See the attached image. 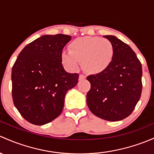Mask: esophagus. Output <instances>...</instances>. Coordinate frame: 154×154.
I'll return each instance as SVG.
<instances>
[{
  "label": "esophagus",
  "mask_w": 154,
  "mask_h": 154,
  "mask_svg": "<svg viewBox=\"0 0 154 154\" xmlns=\"http://www.w3.org/2000/svg\"><path fill=\"white\" fill-rule=\"evenodd\" d=\"M84 79H85V76L83 75V74H80V76H79V80H84Z\"/></svg>",
  "instance_id": "esophagus-1"
}]
</instances>
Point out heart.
I'll use <instances>...</instances> for the list:
<instances>
[{
	"instance_id": "1",
	"label": "heart",
	"mask_w": 154,
	"mask_h": 154,
	"mask_svg": "<svg viewBox=\"0 0 154 154\" xmlns=\"http://www.w3.org/2000/svg\"><path fill=\"white\" fill-rule=\"evenodd\" d=\"M69 51L60 54L61 63L67 70L74 72L81 62L82 68L89 74H100L112 63L114 48L110 40L100 37H81L74 40Z\"/></svg>"
}]
</instances>
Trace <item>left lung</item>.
<instances>
[{
	"instance_id": "left-lung-1",
	"label": "left lung",
	"mask_w": 154,
	"mask_h": 154,
	"mask_svg": "<svg viewBox=\"0 0 154 154\" xmlns=\"http://www.w3.org/2000/svg\"><path fill=\"white\" fill-rule=\"evenodd\" d=\"M103 38L114 46V59L106 71L88 76L91 89L86 103L92 114L114 122L130 115L140 100L142 64L128 45L113 35Z\"/></svg>"
}]
</instances>
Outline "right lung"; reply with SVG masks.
Instances as JSON below:
<instances>
[{"label": "right lung", "instance_id": "1", "mask_svg": "<svg viewBox=\"0 0 154 154\" xmlns=\"http://www.w3.org/2000/svg\"><path fill=\"white\" fill-rule=\"evenodd\" d=\"M71 39L63 34L43 35L23 48L13 66V103L30 123L43 125L56 119L67 91L77 84L79 74L66 72L60 60Z\"/></svg>", "mask_w": 154, "mask_h": 154}]
</instances>
